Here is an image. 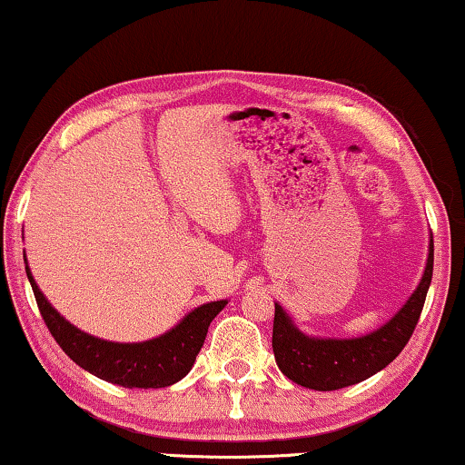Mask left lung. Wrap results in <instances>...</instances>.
I'll return each mask as SVG.
<instances>
[{
    "instance_id": "obj_1",
    "label": "left lung",
    "mask_w": 465,
    "mask_h": 465,
    "mask_svg": "<svg viewBox=\"0 0 465 465\" xmlns=\"http://www.w3.org/2000/svg\"><path fill=\"white\" fill-rule=\"evenodd\" d=\"M434 245L430 239L422 281L387 324L357 339L307 337L289 313L274 303L272 349L281 372L289 381L313 391L351 387L387 368L403 351L413 334L432 281Z\"/></svg>"
}]
</instances>
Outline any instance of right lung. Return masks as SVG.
<instances>
[{
  "label": "right lung",
  "instance_id": "1",
  "mask_svg": "<svg viewBox=\"0 0 465 465\" xmlns=\"http://www.w3.org/2000/svg\"><path fill=\"white\" fill-rule=\"evenodd\" d=\"M26 262V255H25ZM39 312L55 342L70 360L93 376L124 389H163L191 372L199 349L203 347L210 322L224 310L223 302L203 303L187 313L173 331L143 342H112L78 331L47 302L26 263Z\"/></svg>",
  "mask_w": 465,
  "mask_h": 465
}]
</instances>
